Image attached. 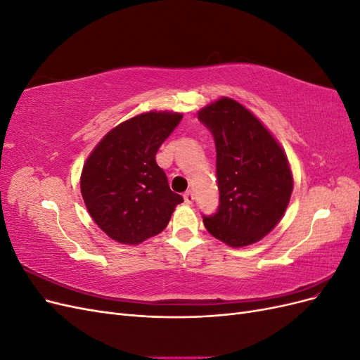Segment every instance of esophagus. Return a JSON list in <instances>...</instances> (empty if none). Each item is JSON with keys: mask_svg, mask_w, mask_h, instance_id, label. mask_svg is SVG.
I'll list each match as a JSON object with an SVG mask.
<instances>
[{"mask_svg": "<svg viewBox=\"0 0 360 360\" xmlns=\"http://www.w3.org/2000/svg\"><path fill=\"white\" fill-rule=\"evenodd\" d=\"M183 198H184V202H186V204H192V202H193V200H195V197H193V193H192L191 191H188V192H184V195H183Z\"/></svg>", "mask_w": 360, "mask_h": 360, "instance_id": "esophagus-1", "label": "esophagus"}]
</instances>
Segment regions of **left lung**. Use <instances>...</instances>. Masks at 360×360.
<instances>
[{
  "mask_svg": "<svg viewBox=\"0 0 360 360\" xmlns=\"http://www.w3.org/2000/svg\"><path fill=\"white\" fill-rule=\"evenodd\" d=\"M216 146L219 207L202 222L213 237L231 248L252 245L284 216L292 174L284 148L249 110L221 97L198 112Z\"/></svg>",
  "mask_w": 360,
  "mask_h": 360,
  "instance_id": "1",
  "label": "left lung"
}]
</instances>
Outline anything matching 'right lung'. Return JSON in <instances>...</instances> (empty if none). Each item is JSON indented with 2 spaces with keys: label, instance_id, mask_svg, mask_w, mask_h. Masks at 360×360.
<instances>
[{
  "label": "right lung",
  "instance_id": "right-lung-1",
  "mask_svg": "<svg viewBox=\"0 0 360 360\" xmlns=\"http://www.w3.org/2000/svg\"><path fill=\"white\" fill-rule=\"evenodd\" d=\"M183 115L150 111L110 130L85 160L81 193L93 221L112 240L139 245L165 230L181 195L169 189L156 153Z\"/></svg>",
  "mask_w": 360,
  "mask_h": 360
}]
</instances>
